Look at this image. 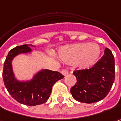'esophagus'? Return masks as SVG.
I'll list each match as a JSON object with an SVG mask.
<instances>
[{"label":"esophagus","instance_id":"1","mask_svg":"<svg viewBox=\"0 0 121 121\" xmlns=\"http://www.w3.org/2000/svg\"><path fill=\"white\" fill-rule=\"evenodd\" d=\"M61 73L64 75V76H66L68 74V71L66 69H63L61 71Z\"/></svg>","mask_w":121,"mask_h":121}]
</instances>
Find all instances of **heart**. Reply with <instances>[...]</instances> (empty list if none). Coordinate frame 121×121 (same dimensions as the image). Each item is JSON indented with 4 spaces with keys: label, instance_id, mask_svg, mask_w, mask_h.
<instances>
[{
    "label": "heart",
    "instance_id": "heart-1",
    "mask_svg": "<svg viewBox=\"0 0 121 121\" xmlns=\"http://www.w3.org/2000/svg\"><path fill=\"white\" fill-rule=\"evenodd\" d=\"M102 53V48L96 43H77L60 51V57L68 64L76 63L80 69H88L95 64Z\"/></svg>",
    "mask_w": 121,
    "mask_h": 121
}]
</instances>
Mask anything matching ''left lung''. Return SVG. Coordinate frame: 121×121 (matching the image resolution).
Segmentation results:
<instances>
[{
    "label": "left lung",
    "mask_w": 121,
    "mask_h": 121,
    "mask_svg": "<svg viewBox=\"0 0 121 121\" xmlns=\"http://www.w3.org/2000/svg\"><path fill=\"white\" fill-rule=\"evenodd\" d=\"M114 57L106 48L102 59L90 69L76 70L73 74L77 81L71 88L73 98L82 103L91 104L106 97L115 78Z\"/></svg>",
    "instance_id": "8db88e82"
}]
</instances>
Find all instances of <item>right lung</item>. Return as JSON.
<instances>
[{"mask_svg": "<svg viewBox=\"0 0 121 121\" xmlns=\"http://www.w3.org/2000/svg\"><path fill=\"white\" fill-rule=\"evenodd\" d=\"M31 45L17 46L9 52L4 63L3 77L5 87L17 102L26 106H36L44 104L50 96L53 85L64 76L59 72L42 69L30 80L19 81L13 72L12 61L22 53H30Z\"/></svg>", "mask_w": 121, "mask_h": 121, "instance_id": "obj_1", "label": "right lung"}]
</instances>
